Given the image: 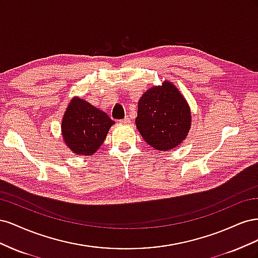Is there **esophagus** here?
I'll return each instance as SVG.
<instances>
[{
	"instance_id": "esophagus-1",
	"label": "esophagus",
	"mask_w": 258,
	"mask_h": 258,
	"mask_svg": "<svg viewBox=\"0 0 258 258\" xmlns=\"http://www.w3.org/2000/svg\"><path fill=\"white\" fill-rule=\"evenodd\" d=\"M119 122H120V123H128V122H130V118H129L128 116H126L123 119H120Z\"/></svg>"
}]
</instances>
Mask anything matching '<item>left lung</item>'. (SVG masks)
<instances>
[{"label":"left lung","mask_w":258,"mask_h":258,"mask_svg":"<svg viewBox=\"0 0 258 258\" xmlns=\"http://www.w3.org/2000/svg\"><path fill=\"white\" fill-rule=\"evenodd\" d=\"M136 124L148 145L157 151H169L187 137L191 113L182 93L172 83L165 81L140 98Z\"/></svg>","instance_id":"obj_1"}]
</instances>
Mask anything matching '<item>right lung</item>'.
<instances>
[{"label":"right lung","instance_id":"1","mask_svg":"<svg viewBox=\"0 0 258 258\" xmlns=\"http://www.w3.org/2000/svg\"><path fill=\"white\" fill-rule=\"evenodd\" d=\"M114 121L81 98L69 103L61 123L62 137L74 154L92 155L102 145Z\"/></svg>","mask_w":258,"mask_h":258}]
</instances>
